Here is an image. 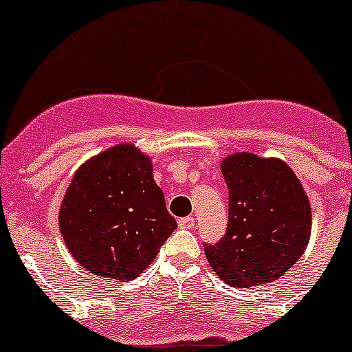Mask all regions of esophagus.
<instances>
[{"label":"esophagus","instance_id":"34e87169","mask_svg":"<svg viewBox=\"0 0 352 352\" xmlns=\"http://www.w3.org/2000/svg\"><path fill=\"white\" fill-rule=\"evenodd\" d=\"M178 226L182 227V229H192V227L195 226L194 217H185V219H179Z\"/></svg>","mask_w":352,"mask_h":352}]
</instances>
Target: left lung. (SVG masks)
Wrapping results in <instances>:
<instances>
[{
  "label": "left lung",
  "mask_w": 352,
  "mask_h": 352,
  "mask_svg": "<svg viewBox=\"0 0 352 352\" xmlns=\"http://www.w3.org/2000/svg\"><path fill=\"white\" fill-rule=\"evenodd\" d=\"M220 169L229 188V222L219 243L204 247L208 263L231 287L270 284L309 245L312 208L307 192L278 158L232 153Z\"/></svg>",
  "instance_id": "obj_1"
}]
</instances>
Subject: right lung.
Segmentation results:
<instances>
[{
    "label": "right lung",
    "instance_id": "obj_1",
    "mask_svg": "<svg viewBox=\"0 0 352 352\" xmlns=\"http://www.w3.org/2000/svg\"><path fill=\"white\" fill-rule=\"evenodd\" d=\"M58 222L74 259L114 282L141 275L178 227L153 179L151 158L130 142L76 170Z\"/></svg>",
    "mask_w": 352,
    "mask_h": 352
}]
</instances>
